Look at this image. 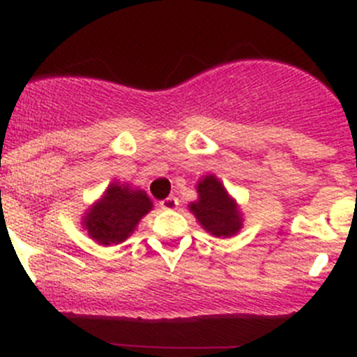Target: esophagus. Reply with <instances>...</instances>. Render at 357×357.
I'll use <instances>...</instances> for the list:
<instances>
[{
	"mask_svg": "<svg viewBox=\"0 0 357 357\" xmlns=\"http://www.w3.org/2000/svg\"><path fill=\"white\" fill-rule=\"evenodd\" d=\"M179 206V200L176 199V197H167V199H164V200H160V207L162 209H167V211H171V209H176V207Z\"/></svg>",
	"mask_w": 357,
	"mask_h": 357,
	"instance_id": "34e87169",
	"label": "esophagus"
}]
</instances>
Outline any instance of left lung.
Instances as JSON below:
<instances>
[{"label":"left lung","instance_id":"left-lung-1","mask_svg":"<svg viewBox=\"0 0 357 357\" xmlns=\"http://www.w3.org/2000/svg\"><path fill=\"white\" fill-rule=\"evenodd\" d=\"M195 190L199 197L188 207L200 227L214 237H234L238 234L244 227V216L223 183L214 174H206L199 179Z\"/></svg>","mask_w":357,"mask_h":357}]
</instances>
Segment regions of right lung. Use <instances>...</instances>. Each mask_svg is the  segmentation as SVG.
<instances>
[{
  "mask_svg": "<svg viewBox=\"0 0 357 357\" xmlns=\"http://www.w3.org/2000/svg\"><path fill=\"white\" fill-rule=\"evenodd\" d=\"M151 209L153 200L144 190L129 183L112 181L101 199L83 213L82 228L98 244H120L134 234Z\"/></svg>",
  "mask_w": 357,
  "mask_h": 357,
  "instance_id": "1",
  "label": "right lung"
}]
</instances>
